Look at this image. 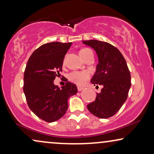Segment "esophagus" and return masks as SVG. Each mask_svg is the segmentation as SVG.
<instances>
[{
    "instance_id": "obj_1",
    "label": "esophagus",
    "mask_w": 154,
    "mask_h": 154,
    "mask_svg": "<svg viewBox=\"0 0 154 154\" xmlns=\"http://www.w3.org/2000/svg\"><path fill=\"white\" fill-rule=\"evenodd\" d=\"M77 89H78L79 91H81L82 90H83V89H84V87H77Z\"/></svg>"
}]
</instances>
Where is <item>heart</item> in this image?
<instances>
[{
	"instance_id": "b5f03b06",
	"label": "heart",
	"mask_w": 154,
	"mask_h": 154,
	"mask_svg": "<svg viewBox=\"0 0 154 154\" xmlns=\"http://www.w3.org/2000/svg\"><path fill=\"white\" fill-rule=\"evenodd\" d=\"M92 52V50L89 48H84L79 51L81 57L85 58ZM90 73L88 71H73L69 73V79L72 82L77 84V85H83L87 79L89 78Z\"/></svg>"
}]
</instances>
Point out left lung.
<instances>
[{"instance_id":"1","label":"left lung","mask_w":154,"mask_h":154,"mask_svg":"<svg viewBox=\"0 0 154 154\" xmlns=\"http://www.w3.org/2000/svg\"><path fill=\"white\" fill-rule=\"evenodd\" d=\"M83 44L93 48L98 57V64L91 82L102 86L95 101L87 105L93 115L101 119L114 116L128 97L131 87V75L127 64L119 50L106 42L84 40Z\"/></svg>"}]
</instances>
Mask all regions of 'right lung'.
Returning <instances> with one entry per match:
<instances>
[{
  "mask_svg": "<svg viewBox=\"0 0 154 154\" xmlns=\"http://www.w3.org/2000/svg\"><path fill=\"white\" fill-rule=\"evenodd\" d=\"M72 42H49L35 50L24 72L23 91L29 108L47 122L63 117L68 109V99L77 94V87L67 82L60 88L54 84L62 71L64 58Z\"/></svg>",
  "mask_w": 154,
  "mask_h": 154,
  "instance_id": "right-lung-1",
  "label": "right lung"
}]
</instances>
